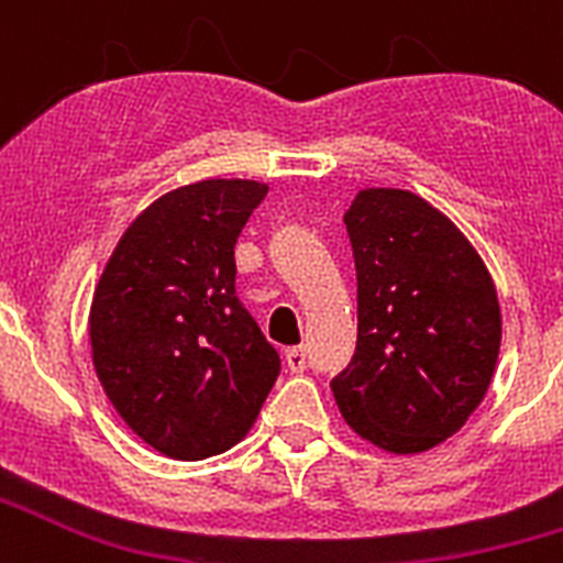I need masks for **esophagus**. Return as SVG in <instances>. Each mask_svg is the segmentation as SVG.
Wrapping results in <instances>:
<instances>
[{
    "instance_id": "esophagus-1",
    "label": "esophagus",
    "mask_w": 563,
    "mask_h": 563,
    "mask_svg": "<svg viewBox=\"0 0 563 563\" xmlns=\"http://www.w3.org/2000/svg\"><path fill=\"white\" fill-rule=\"evenodd\" d=\"M285 363L290 372H305V363H307L305 346H290V350H285Z\"/></svg>"
}]
</instances>
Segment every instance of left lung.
Listing matches in <instances>:
<instances>
[{"label": "left lung", "mask_w": 563, "mask_h": 563, "mask_svg": "<svg viewBox=\"0 0 563 563\" xmlns=\"http://www.w3.org/2000/svg\"><path fill=\"white\" fill-rule=\"evenodd\" d=\"M343 222L357 271V346L332 395L357 437L422 454L465 426L494 380V278L440 208L402 188H363Z\"/></svg>", "instance_id": "8db88e82"}]
</instances>
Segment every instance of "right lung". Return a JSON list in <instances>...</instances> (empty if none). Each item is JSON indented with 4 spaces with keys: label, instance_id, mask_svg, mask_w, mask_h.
<instances>
[{
    "label": "right lung",
    "instance_id": "obj_1",
    "mask_svg": "<svg viewBox=\"0 0 563 563\" xmlns=\"http://www.w3.org/2000/svg\"><path fill=\"white\" fill-rule=\"evenodd\" d=\"M267 186L200 180L154 200L118 239L89 307L92 366L154 451L206 460L256 422L278 352L236 298L233 245Z\"/></svg>",
    "mask_w": 563,
    "mask_h": 563
}]
</instances>
